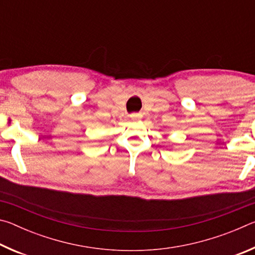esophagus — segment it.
<instances>
[{
  "mask_svg": "<svg viewBox=\"0 0 255 255\" xmlns=\"http://www.w3.org/2000/svg\"><path fill=\"white\" fill-rule=\"evenodd\" d=\"M130 117H131V119L133 120V122H138V120L141 119V117H143V116H141V114H132Z\"/></svg>",
  "mask_w": 255,
  "mask_h": 255,
  "instance_id": "1",
  "label": "esophagus"
}]
</instances>
